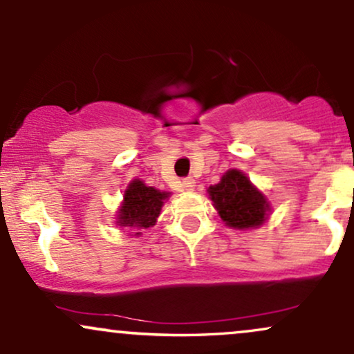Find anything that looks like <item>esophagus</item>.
<instances>
[{
    "mask_svg": "<svg viewBox=\"0 0 354 354\" xmlns=\"http://www.w3.org/2000/svg\"><path fill=\"white\" fill-rule=\"evenodd\" d=\"M181 186L185 191H193L194 189V180L193 178H185V180L181 181Z\"/></svg>",
    "mask_w": 354,
    "mask_h": 354,
    "instance_id": "34e87169",
    "label": "esophagus"
}]
</instances>
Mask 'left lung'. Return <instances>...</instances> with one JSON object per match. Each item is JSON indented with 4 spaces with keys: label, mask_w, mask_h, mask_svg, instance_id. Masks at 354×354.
<instances>
[{
    "label": "left lung",
    "mask_w": 354,
    "mask_h": 354,
    "mask_svg": "<svg viewBox=\"0 0 354 354\" xmlns=\"http://www.w3.org/2000/svg\"><path fill=\"white\" fill-rule=\"evenodd\" d=\"M208 194L219 218L234 230L258 228L271 211L265 194L239 169H228L218 185L209 186Z\"/></svg>",
    "instance_id": "1"
}]
</instances>
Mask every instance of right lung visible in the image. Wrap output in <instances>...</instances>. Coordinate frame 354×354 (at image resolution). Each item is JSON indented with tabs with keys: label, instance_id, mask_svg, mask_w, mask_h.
<instances>
[{
	"label": "right lung",
	"instance_id": "1",
	"mask_svg": "<svg viewBox=\"0 0 354 354\" xmlns=\"http://www.w3.org/2000/svg\"><path fill=\"white\" fill-rule=\"evenodd\" d=\"M168 198V191H160L153 186H146L143 181L133 180L124 191L116 225L136 230L151 228L156 223V218L160 216L165 200Z\"/></svg>",
	"mask_w": 354,
	"mask_h": 354
}]
</instances>
